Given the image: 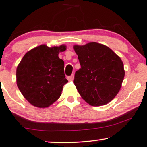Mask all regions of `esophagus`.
I'll return each instance as SVG.
<instances>
[{
  "label": "esophagus",
  "mask_w": 147,
  "mask_h": 147,
  "mask_svg": "<svg viewBox=\"0 0 147 147\" xmlns=\"http://www.w3.org/2000/svg\"><path fill=\"white\" fill-rule=\"evenodd\" d=\"M67 78H68V80L69 81H72V80H74V74H71V75L70 76H69V77Z\"/></svg>",
  "instance_id": "34e87169"
}]
</instances>
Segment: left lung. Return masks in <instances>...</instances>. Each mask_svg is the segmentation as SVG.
Here are the masks:
<instances>
[{
	"label": "left lung",
	"mask_w": 147,
	"mask_h": 147,
	"mask_svg": "<svg viewBox=\"0 0 147 147\" xmlns=\"http://www.w3.org/2000/svg\"><path fill=\"white\" fill-rule=\"evenodd\" d=\"M74 48L81 65L74 83L81 97L92 106L108 103L121 88L125 76L122 60L109 47L96 42Z\"/></svg>",
	"instance_id": "8db88e82"
}]
</instances>
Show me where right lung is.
Instances as JSON below:
<instances>
[{
	"mask_svg": "<svg viewBox=\"0 0 147 147\" xmlns=\"http://www.w3.org/2000/svg\"><path fill=\"white\" fill-rule=\"evenodd\" d=\"M65 46L49 48L41 45L28 52L16 69L18 89L30 103L37 107H47L61 94L67 83L64 61L58 57Z\"/></svg>",
	"mask_w": 147,
	"mask_h": 147,
	"instance_id": "add662e5",
	"label": "right lung"
}]
</instances>
